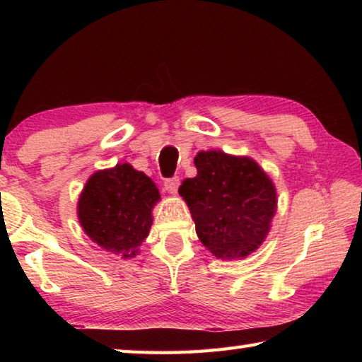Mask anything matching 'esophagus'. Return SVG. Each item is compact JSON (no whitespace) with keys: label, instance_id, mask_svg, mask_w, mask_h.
<instances>
[{"label":"esophagus","instance_id":"obj_1","mask_svg":"<svg viewBox=\"0 0 362 362\" xmlns=\"http://www.w3.org/2000/svg\"><path fill=\"white\" fill-rule=\"evenodd\" d=\"M179 185H180L179 177H173V179L164 180V189H166L169 194H175L179 192Z\"/></svg>","mask_w":362,"mask_h":362}]
</instances>
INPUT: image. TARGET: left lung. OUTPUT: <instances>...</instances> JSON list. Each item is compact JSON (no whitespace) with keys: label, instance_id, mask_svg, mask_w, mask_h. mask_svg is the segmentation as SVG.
<instances>
[{"label":"left lung","instance_id":"8db88e82","mask_svg":"<svg viewBox=\"0 0 362 362\" xmlns=\"http://www.w3.org/2000/svg\"><path fill=\"white\" fill-rule=\"evenodd\" d=\"M198 174L182 182L179 193L196 225V235L222 260L244 259L267 240L278 193L273 180L250 156L201 150Z\"/></svg>","mask_w":362,"mask_h":362}]
</instances>
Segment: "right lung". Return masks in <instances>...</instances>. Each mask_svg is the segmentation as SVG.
Segmentation results:
<instances>
[{
	"label": "right lung",
	"mask_w": 362,
	"mask_h": 362,
	"mask_svg": "<svg viewBox=\"0 0 362 362\" xmlns=\"http://www.w3.org/2000/svg\"><path fill=\"white\" fill-rule=\"evenodd\" d=\"M159 199V189L148 175L129 163H118L97 170L86 182L76 204L78 222L97 246L132 259L148 236Z\"/></svg>",
	"instance_id": "obj_1"
}]
</instances>
